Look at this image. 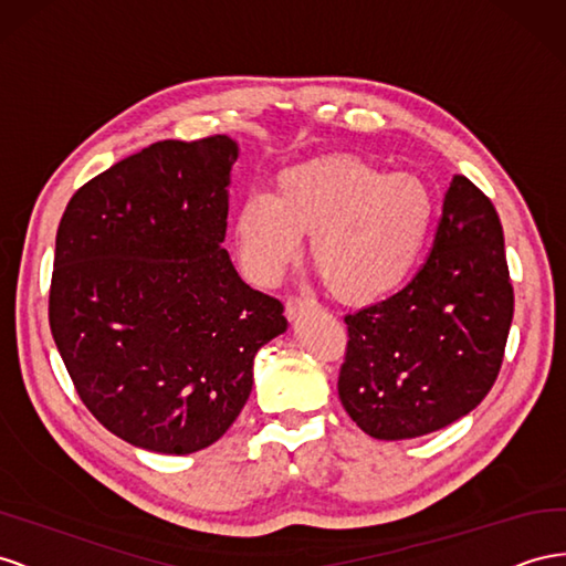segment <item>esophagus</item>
Returning a JSON list of instances; mask_svg holds the SVG:
<instances>
[{
	"instance_id": "obj_1",
	"label": "esophagus",
	"mask_w": 566,
	"mask_h": 566,
	"mask_svg": "<svg viewBox=\"0 0 566 566\" xmlns=\"http://www.w3.org/2000/svg\"><path fill=\"white\" fill-rule=\"evenodd\" d=\"M316 307V302L312 297H300V295H293L285 300V316L290 321H297L304 312H310Z\"/></svg>"
}]
</instances>
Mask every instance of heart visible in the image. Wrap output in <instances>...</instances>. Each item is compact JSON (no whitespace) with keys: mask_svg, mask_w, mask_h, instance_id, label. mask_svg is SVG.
<instances>
[{"mask_svg":"<svg viewBox=\"0 0 566 566\" xmlns=\"http://www.w3.org/2000/svg\"><path fill=\"white\" fill-rule=\"evenodd\" d=\"M436 197L417 176L386 174L355 155H326L283 169L271 195L235 209L233 240L242 271L276 283L304 238L335 297L369 304L402 287L433 231Z\"/></svg>","mask_w":566,"mask_h":566,"instance_id":"1","label":"heart"}]
</instances>
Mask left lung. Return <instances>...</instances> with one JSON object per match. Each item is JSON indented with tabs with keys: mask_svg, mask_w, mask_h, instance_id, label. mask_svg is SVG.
I'll return each instance as SVG.
<instances>
[{
	"mask_svg": "<svg viewBox=\"0 0 566 566\" xmlns=\"http://www.w3.org/2000/svg\"><path fill=\"white\" fill-rule=\"evenodd\" d=\"M514 314L493 202L454 176L429 259L392 297L347 314L338 395L364 433L407 440L446 429L493 388Z\"/></svg>",
	"mask_w": 566,
	"mask_h": 566,
	"instance_id": "obj_1",
	"label": "left lung"
}]
</instances>
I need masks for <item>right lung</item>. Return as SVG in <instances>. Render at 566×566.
<instances>
[{
    "label": "right lung",
    "instance_id": "add662e5",
    "mask_svg": "<svg viewBox=\"0 0 566 566\" xmlns=\"http://www.w3.org/2000/svg\"><path fill=\"white\" fill-rule=\"evenodd\" d=\"M238 143L164 140L75 192L56 231L50 328L93 417L161 454L217 442L245 407L283 304L223 250Z\"/></svg>",
    "mask_w": 566,
    "mask_h": 566
}]
</instances>
